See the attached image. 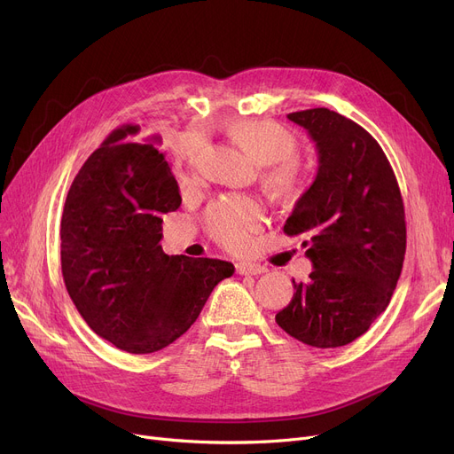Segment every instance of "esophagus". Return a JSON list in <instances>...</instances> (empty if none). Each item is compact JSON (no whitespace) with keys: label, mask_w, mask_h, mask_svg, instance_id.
<instances>
[{"label":"esophagus","mask_w":454,"mask_h":454,"mask_svg":"<svg viewBox=\"0 0 454 454\" xmlns=\"http://www.w3.org/2000/svg\"><path fill=\"white\" fill-rule=\"evenodd\" d=\"M237 274H243V276H257V274H263L267 272V269L259 263H247V261H241V263L235 265Z\"/></svg>","instance_id":"obj_1"}]
</instances>
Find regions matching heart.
I'll return each mask as SVG.
<instances>
[{"mask_svg":"<svg viewBox=\"0 0 454 454\" xmlns=\"http://www.w3.org/2000/svg\"><path fill=\"white\" fill-rule=\"evenodd\" d=\"M228 137L250 160L261 165V182L278 199H294L309 184L307 165L296 156L298 137L270 119H233L224 125ZM200 151V137L189 136L184 143V158L193 163ZM187 182L185 175L178 176ZM206 230L213 241L231 252H245L252 235L261 228L263 213L248 197H226L211 204L204 215Z\"/></svg>","mask_w":454,"mask_h":454,"instance_id":"heart-1","label":"heart"}]
</instances>
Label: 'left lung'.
Instances as JSON below:
<instances>
[{
  "instance_id": "obj_1",
  "label": "left lung",
  "mask_w": 454,
  "mask_h": 454,
  "mask_svg": "<svg viewBox=\"0 0 454 454\" xmlns=\"http://www.w3.org/2000/svg\"><path fill=\"white\" fill-rule=\"evenodd\" d=\"M318 151L315 182L283 226L311 259L278 325L313 348L353 342L385 311L401 276L407 224L392 165L361 125L327 110L293 112Z\"/></svg>"
}]
</instances>
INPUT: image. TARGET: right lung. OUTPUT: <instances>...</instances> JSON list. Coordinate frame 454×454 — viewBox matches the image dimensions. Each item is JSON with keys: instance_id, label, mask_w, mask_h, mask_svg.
<instances>
[{"instance_id": "obj_1", "label": "right lung", "mask_w": 454, "mask_h": 454, "mask_svg": "<svg viewBox=\"0 0 454 454\" xmlns=\"http://www.w3.org/2000/svg\"><path fill=\"white\" fill-rule=\"evenodd\" d=\"M137 125L108 134L71 184L60 221V261L84 322L115 348L154 353L199 318L215 285L235 267L209 257L167 255L161 215L182 204L160 137Z\"/></svg>"}]
</instances>
